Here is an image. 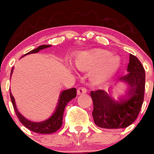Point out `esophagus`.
Returning <instances> with one entry per match:
<instances>
[{
    "label": "esophagus",
    "instance_id": "obj_1",
    "mask_svg": "<svg viewBox=\"0 0 154 154\" xmlns=\"http://www.w3.org/2000/svg\"><path fill=\"white\" fill-rule=\"evenodd\" d=\"M77 95H82L85 94V93H87V89L84 87H79L78 89H77Z\"/></svg>",
    "mask_w": 154,
    "mask_h": 154
}]
</instances>
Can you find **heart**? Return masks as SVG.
Instances as JSON below:
<instances>
[{
	"label": "heart",
	"instance_id": "1",
	"mask_svg": "<svg viewBox=\"0 0 154 154\" xmlns=\"http://www.w3.org/2000/svg\"><path fill=\"white\" fill-rule=\"evenodd\" d=\"M75 63L79 70H89L99 66L95 73V78L101 79L119 66V61L117 58L111 57V54L106 51L93 50L79 54Z\"/></svg>",
	"mask_w": 154,
	"mask_h": 154
}]
</instances>
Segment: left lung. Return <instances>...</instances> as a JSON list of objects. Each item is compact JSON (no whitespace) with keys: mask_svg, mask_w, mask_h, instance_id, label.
I'll return each instance as SVG.
<instances>
[{"mask_svg":"<svg viewBox=\"0 0 154 154\" xmlns=\"http://www.w3.org/2000/svg\"><path fill=\"white\" fill-rule=\"evenodd\" d=\"M128 72L119 78L130 86L126 99L116 101L103 90L91 92L93 102L92 114L95 124L99 128H125L137 119L143 103L146 73L140 61L132 54H130Z\"/></svg>","mask_w":154,"mask_h":154,"instance_id":"1","label":"left lung"}]
</instances>
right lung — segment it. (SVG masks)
<instances>
[{"label":"right lung","mask_w":154,"mask_h":154,"mask_svg":"<svg viewBox=\"0 0 154 154\" xmlns=\"http://www.w3.org/2000/svg\"><path fill=\"white\" fill-rule=\"evenodd\" d=\"M50 45H40L37 48L32 50L27 54H24L23 56H26V55L30 54H35L38 53L40 50H43L44 48H46L51 47ZM13 72V68H12L11 72V75H12ZM77 95V91L76 88H71V89L66 90L63 91L61 93L59 96V102H58V105L56 106V111L53 114V115L51 116L49 119H48L45 121L41 122H31L29 120L26 119L24 116H23L17 110V106H16L15 100L14 98L12 95L11 93L10 92V97L11 100L12 104H13L14 109L15 113L17 114V117L21 123L26 127V128L29 129L31 131L36 132V133L40 134H51L54 133V132L57 131L59 129L61 128L62 125V119H63V111H64L65 107L67 105V103L70 101L72 99L75 98Z\"/></svg>","instance_id":"right-lung-1"}]
</instances>
